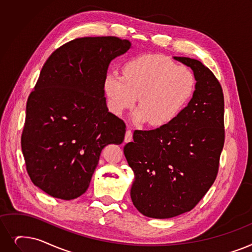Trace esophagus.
Wrapping results in <instances>:
<instances>
[{
	"label": "esophagus",
	"instance_id": "34e87169",
	"mask_svg": "<svg viewBox=\"0 0 252 252\" xmlns=\"http://www.w3.org/2000/svg\"><path fill=\"white\" fill-rule=\"evenodd\" d=\"M132 139H133L132 130H130L129 128H127L126 132V136H125V142H129V141H132Z\"/></svg>",
	"mask_w": 252,
	"mask_h": 252
}]
</instances>
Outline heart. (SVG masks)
I'll use <instances>...</instances> for the list:
<instances>
[{
	"instance_id": "obj_1",
	"label": "heart",
	"mask_w": 252,
	"mask_h": 252,
	"mask_svg": "<svg viewBox=\"0 0 252 252\" xmlns=\"http://www.w3.org/2000/svg\"><path fill=\"white\" fill-rule=\"evenodd\" d=\"M194 85L190 70L158 54L136 57L124 64L123 76L109 72L104 79L109 108L114 114L132 108L138 96L134 122H148L152 126L172 123L190 100Z\"/></svg>"
}]
</instances>
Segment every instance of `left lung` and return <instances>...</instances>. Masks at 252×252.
I'll list each match as a JSON object with an SVG mask.
<instances>
[{
  "mask_svg": "<svg viewBox=\"0 0 252 252\" xmlns=\"http://www.w3.org/2000/svg\"><path fill=\"white\" fill-rule=\"evenodd\" d=\"M189 67L195 90L181 113L167 126L135 130L124 147L135 174L130 198L151 218L190 211L216 179L224 144V100L220 81L200 61L174 57Z\"/></svg>",
  "mask_w": 252,
  "mask_h": 252,
  "instance_id": "obj_1",
  "label": "left lung"
}]
</instances>
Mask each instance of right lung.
Listing matches in <instances>:
<instances>
[{"label": "right lung", "instance_id": "right-lung-1", "mask_svg": "<svg viewBox=\"0 0 252 252\" xmlns=\"http://www.w3.org/2000/svg\"><path fill=\"white\" fill-rule=\"evenodd\" d=\"M130 45L112 36L78 38L43 65L28 99L21 150L32 182L53 198L83 194L103 148L124 142L126 124L108 111L104 79Z\"/></svg>", "mask_w": 252, "mask_h": 252}]
</instances>
